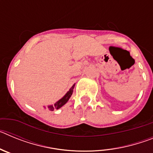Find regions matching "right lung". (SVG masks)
Returning a JSON list of instances; mask_svg holds the SVG:
<instances>
[{
  "label": "right lung",
  "mask_w": 153,
  "mask_h": 153,
  "mask_svg": "<svg viewBox=\"0 0 153 153\" xmlns=\"http://www.w3.org/2000/svg\"><path fill=\"white\" fill-rule=\"evenodd\" d=\"M74 86H75V84L73 85L72 87H71V88L70 89V90L65 94L64 97H63V98L60 99V100H58L56 103H54V105H50V106H48L47 107H45V106H44V109H48V110L53 111V110H54V109H60V107H62L64 104L67 103V101L69 100V99L70 98L71 95L73 94Z\"/></svg>",
  "instance_id": "obj_1"
}]
</instances>
